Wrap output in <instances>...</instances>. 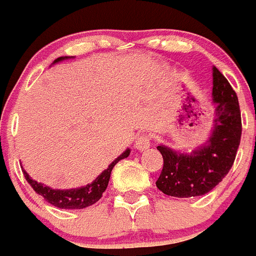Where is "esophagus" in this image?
<instances>
[{"instance_id": "obj_1", "label": "esophagus", "mask_w": 256, "mask_h": 256, "mask_svg": "<svg viewBox=\"0 0 256 256\" xmlns=\"http://www.w3.org/2000/svg\"><path fill=\"white\" fill-rule=\"evenodd\" d=\"M150 146V138L148 135H140L135 142V148L139 150H145Z\"/></svg>"}]
</instances>
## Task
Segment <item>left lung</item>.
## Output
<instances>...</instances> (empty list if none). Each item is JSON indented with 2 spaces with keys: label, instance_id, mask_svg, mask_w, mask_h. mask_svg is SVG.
Listing matches in <instances>:
<instances>
[{
  "label": "left lung",
  "instance_id": "1",
  "mask_svg": "<svg viewBox=\"0 0 256 256\" xmlns=\"http://www.w3.org/2000/svg\"><path fill=\"white\" fill-rule=\"evenodd\" d=\"M213 102L216 120L209 142L191 154H181L164 145L156 149L163 156V168L156 188L174 198L208 194L226 177L236 158L242 124L238 98L224 75L213 68Z\"/></svg>",
  "mask_w": 256,
  "mask_h": 256
}]
</instances>
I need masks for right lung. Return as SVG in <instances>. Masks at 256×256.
Returning a JSON list of instances; mask_svg holds the SVG:
<instances>
[{
    "instance_id": "right-lung-1",
    "label": "right lung",
    "mask_w": 256,
    "mask_h": 256,
    "mask_svg": "<svg viewBox=\"0 0 256 256\" xmlns=\"http://www.w3.org/2000/svg\"><path fill=\"white\" fill-rule=\"evenodd\" d=\"M65 58H68V57H58L57 60H54V62H58ZM128 154H130V149L125 150L118 158H116L111 164L108 166L107 170H104L92 184L79 188H71V190H54V188H50L32 180L24 170H22V174H24L28 184L33 188L36 194L44 198L46 202H48L52 206L61 209H82L93 206L94 202H96L102 198V194L108 186L112 168L118 160L128 158Z\"/></svg>"
}]
</instances>
